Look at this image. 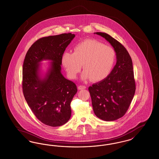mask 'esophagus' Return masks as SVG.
I'll return each instance as SVG.
<instances>
[{
  "label": "esophagus",
  "instance_id": "esophagus-1",
  "mask_svg": "<svg viewBox=\"0 0 159 159\" xmlns=\"http://www.w3.org/2000/svg\"><path fill=\"white\" fill-rule=\"evenodd\" d=\"M86 86H84V85H80L78 87V89L79 90H82V89H86Z\"/></svg>",
  "mask_w": 159,
  "mask_h": 159
}]
</instances>
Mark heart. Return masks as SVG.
I'll list each match as a JSON object with an SVG mask.
<instances>
[{
    "instance_id": "b5f03b06",
    "label": "heart",
    "mask_w": 159,
    "mask_h": 159,
    "mask_svg": "<svg viewBox=\"0 0 159 159\" xmlns=\"http://www.w3.org/2000/svg\"><path fill=\"white\" fill-rule=\"evenodd\" d=\"M116 57L111 46L104 45L96 40L87 39L74 47L73 53L64 52L61 63L70 79H76L83 64L82 80L91 79L93 82H100L111 73Z\"/></svg>"
}]
</instances>
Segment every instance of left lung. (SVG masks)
Wrapping results in <instances>:
<instances>
[{"instance_id":"8db88e82","label":"left lung","mask_w":159,"mask_h":159,"mask_svg":"<svg viewBox=\"0 0 159 159\" xmlns=\"http://www.w3.org/2000/svg\"><path fill=\"white\" fill-rule=\"evenodd\" d=\"M113 47L117 62L106 79L93 84L88 89L95 114L105 121L123 117L128 110L135 92L132 61L126 49L109 34L97 32Z\"/></svg>"}]
</instances>
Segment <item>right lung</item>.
<instances>
[{"mask_svg":"<svg viewBox=\"0 0 159 159\" xmlns=\"http://www.w3.org/2000/svg\"><path fill=\"white\" fill-rule=\"evenodd\" d=\"M75 37L71 33L40 38L28 50L23 67V92L38 119L48 126H60L69 120L70 103L77 93L76 84L61 73V57ZM50 60L46 76L40 75L39 62Z\"/></svg>","mask_w":159,"mask_h":159,"instance_id":"obj_1","label":"right lung"}]
</instances>
